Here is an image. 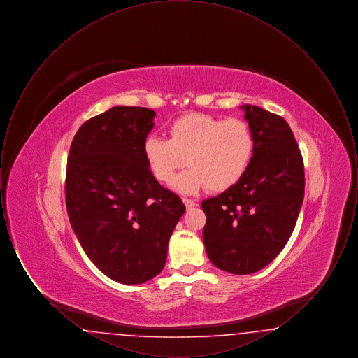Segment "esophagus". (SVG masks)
Masks as SVG:
<instances>
[{
    "label": "esophagus",
    "mask_w": 358,
    "mask_h": 358,
    "mask_svg": "<svg viewBox=\"0 0 358 358\" xmlns=\"http://www.w3.org/2000/svg\"><path fill=\"white\" fill-rule=\"evenodd\" d=\"M182 201H184V204H185L187 209H192V208L196 206V201H194V200H190V199H185V197H184Z\"/></svg>",
    "instance_id": "esophagus-1"
}]
</instances>
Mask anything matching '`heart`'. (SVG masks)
I'll return each instance as SVG.
<instances>
[{
  "label": "heart",
  "mask_w": 358,
  "mask_h": 358,
  "mask_svg": "<svg viewBox=\"0 0 358 358\" xmlns=\"http://www.w3.org/2000/svg\"><path fill=\"white\" fill-rule=\"evenodd\" d=\"M256 139L248 122L192 113L174 120L169 139L149 136L143 154L155 178L171 184L176 171L190 165L177 177L174 187L194 193L209 187L220 192L234 187L247 173Z\"/></svg>",
  "instance_id": "1"
}]
</instances>
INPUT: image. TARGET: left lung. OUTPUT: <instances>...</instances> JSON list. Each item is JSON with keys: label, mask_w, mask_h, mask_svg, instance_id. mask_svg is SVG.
<instances>
[{"label": "left lung", "mask_w": 358, "mask_h": 358, "mask_svg": "<svg viewBox=\"0 0 358 358\" xmlns=\"http://www.w3.org/2000/svg\"><path fill=\"white\" fill-rule=\"evenodd\" d=\"M255 134V154L243 178L206 199L203 238L210 262L222 271L247 275L270 264L295 228L305 196L303 159L282 117L244 104Z\"/></svg>", "instance_id": "obj_1"}]
</instances>
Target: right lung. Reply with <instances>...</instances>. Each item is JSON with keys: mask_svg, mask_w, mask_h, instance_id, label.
<instances>
[{"mask_svg": "<svg viewBox=\"0 0 358 358\" xmlns=\"http://www.w3.org/2000/svg\"><path fill=\"white\" fill-rule=\"evenodd\" d=\"M154 117L150 108L115 106L85 122L69 149L71 227L90 260L123 285L145 283L162 271L185 212L181 199L154 178L143 154Z\"/></svg>", "mask_w": 358, "mask_h": 358, "instance_id": "add662e5", "label": "right lung"}]
</instances>
